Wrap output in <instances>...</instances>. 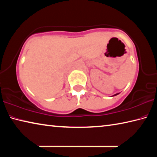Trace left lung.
Returning <instances> with one entry per match:
<instances>
[{
  "instance_id": "8db88e82",
  "label": "left lung",
  "mask_w": 157,
  "mask_h": 157,
  "mask_svg": "<svg viewBox=\"0 0 157 157\" xmlns=\"http://www.w3.org/2000/svg\"><path fill=\"white\" fill-rule=\"evenodd\" d=\"M118 95V94H116V95Z\"/></svg>"
}]
</instances>
